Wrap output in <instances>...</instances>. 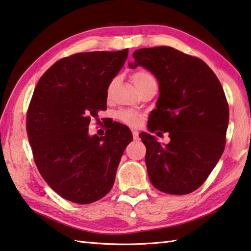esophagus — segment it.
<instances>
[{"instance_id": "34e87169", "label": "esophagus", "mask_w": 251, "mask_h": 251, "mask_svg": "<svg viewBox=\"0 0 251 251\" xmlns=\"http://www.w3.org/2000/svg\"><path fill=\"white\" fill-rule=\"evenodd\" d=\"M132 134H133V139L134 140H138L139 139V132L138 131L132 130Z\"/></svg>"}]
</instances>
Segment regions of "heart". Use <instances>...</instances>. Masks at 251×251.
<instances>
[{
  "label": "heart",
  "instance_id": "heart-1",
  "mask_svg": "<svg viewBox=\"0 0 251 251\" xmlns=\"http://www.w3.org/2000/svg\"><path fill=\"white\" fill-rule=\"evenodd\" d=\"M131 79L132 82L134 83L136 88H141L144 84H146L150 81H152L153 76L151 75L148 71L145 70H136L133 73L131 74ZM113 83H115V79H112L110 84L108 85L107 88V94L108 96L110 95L111 88L113 86ZM117 119L124 125H126L132 127H138L142 125V122L144 120V116L142 115L141 112L134 111V110H121L117 113Z\"/></svg>",
  "mask_w": 251,
  "mask_h": 251
}]
</instances>
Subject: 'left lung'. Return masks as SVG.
I'll list each match as a JSON object with an SVG mask.
<instances>
[{
	"mask_svg": "<svg viewBox=\"0 0 251 251\" xmlns=\"http://www.w3.org/2000/svg\"><path fill=\"white\" fill-rule=\"evenodd\" d=\"M134 63L152 72L159 83L151 132H168L162 145L141 133L150 180L159 191L187 195L202 186L224 152L229 110L223 87L204 61L172 47L135 50ZM163 132H158L162 133Z\"/></svg>",
	"mask_w": 251,
	"mask_h": 251,
	"instance_id": "8db88e82",
	"label": "left lung"
}]
</instances>
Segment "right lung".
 I'll list each match as a JSON object with an SVG mask.
<instances>
[{
    "label": "right lung",
    "instance_id": "add662e5",
    "mask_svg": "<svg viewBox=\"0 0 251 251\" xmlns=\"http://www.w3.org/2000/svg\"><path fill=\"white\" fill-rule=\"evenodd\" d=\"M127 49L79 52L51 65L37 83L26 117L36 166L65 200L88 204L115 183L118 165L133 140L113 122L105 136L88 135L92 118L107 109V88L126 62Z\"/></svg>",
    "mask_w": 251,
    "mask_h": 251
}]
</instances>
